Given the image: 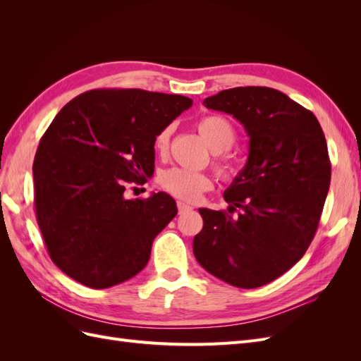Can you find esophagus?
<instances>
[{
  "label": "esophagus",
  "mask_w": 361,
  "mask_h": 361,
  "mask_svg": "<svg viewBox=\"0 0 361 361\" xmlns=\"http://www.w3.org/2000/svg\"><path fill=\"white\" fill-rule=\"evenodd\" d=\"M178 209H179V214H183V212L191 211L192 207L190 204H187V203H183V202H178Z\"/></svg>",
  "instance_id": "1"
}]
</instances>
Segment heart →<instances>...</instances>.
I'll list each match as a JSON object with an SVG mask.
<instances>
[{"mask_svg":"<svg viewBox=\"0 0 361 361\" xmlns=\"http://www.w3.org/2000/svg\"><path fill=\"white\" fill-rule=\"evenodd\" d=\"M195 128H197L200 137L206 141V145L214 152H224L231 149L236 140V129L231 120L224 116H204L199 120ZM170 135L171 128L167 126L155 137L154 147L158 154H164L167 150ZM216 170L223 178L232 179L239 173V166L235 161L221 159L216 162ZM158 183L164 191L171 194L173 197L185 202L199 200L204 191H209L212 188V179L206 173L180 167H171L161 171Z\"/></svg>","mask_w":361,"mask_h":361,"instance_id":"heart-1","label":"heart"}]
</instances>
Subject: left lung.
Wrapping results in <instances>:
<instances>
[{"instance_id": "left-lung-1", "label": "left lung", "mask_w": 361, "mask_h": 361, "mask_svg": "<svg viewBox=\"0 0 361 361\" xmlns=\"http://www.w3.org/2000/svg\"><path fill=\"white\" fill-rule=\"evenodd\" d=\"M203 105L239 120L250 152L224 191L229 212L199 209L194 256L228 285L264 286L297 264L318 228L331 179L325 135L312 111L269 87H235Z\"/></svg>"}]
</instances>
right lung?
Segmentation results:
<instances>
[{"instance_id":"right-lung-1","label":"right lung","mask_w":361,"mask_h":361,"mask_svg":"<svg viewBox=\"0 0 361 361\" xmlns=\"http://www.w3.org/2000/svg\"><path fill=\"white\" fill-rule=\"evenodd\" d=\"M191 105L180 94L97 89L52 120L32 164L35 206L49 257L64 274L105 289L147 265L176 202L166 192L134 200L123 192L154 174L155 137Z\"/></svg>"}]
</instances>
